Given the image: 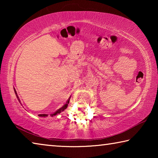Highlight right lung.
<instances>
[{
  "mask_svg": "<svg viewBox=\"0 0 158 158\" xmlns=\"http://www.w3.org/2000/svg\"><path fill=\"white\" fill-rule=\"evenodd\" d=\"M14 90H15V94H16V96H17V100H19V103H20L21 105V101H20V100H19V96L17 95V91H16L15 89H14ZM70 98H71V96H69V98H68V100H67L66 103H65V105H64L62 106V107L60 108V109H58V110H57L56 111H55L54 113H53V114H50V115H51V116H56V115H57L58 114H60V113H61V112L63 111L64 110H65V109H66V108L68 107V104H69V100H70ZM38 116H40V117H47V116H48V114H39Z\"/></svg>",
  "mask_w": 158,
  "mask_h": 158,
  "instance_id": "1",
  "label": "right lung"
}]
</instances>
